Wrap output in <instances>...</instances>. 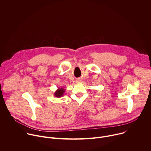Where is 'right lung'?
I'll use <instances>...</instances> for the list:
<instances>
[{
  "instance_id": "1",
  "label": "right lung",
  "mask_w": 151,
  "mask_h": 151,
  "mask_svg": "<svg viewBox=\"0 0 151 151\" xmlns=\"http://www.w3.org/2000/svg\"><path fill=\"white\" fill-rule=\"evenodd\" d=\"M64 92H65V89H64L63 88H58L55 92L54 93V95L55 97L59 98L63 96Z\"/></svg>"
}]
</instances>
